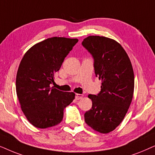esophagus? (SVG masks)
Listing matches in <instances>:
<instances>
[{
  "label": "esophagus",
  "mask_w": 155,
  "mask_h": 155,
  "mask_svg": "<svg viewBox=\"0 0 155 155\" xmlns=\"http://www.w3.org/2000/svg\"><path fill=\"white\" fill-rule=\"evenodd\" d=\"M84 97L83 94H76L75 98L76 100H79V99H81Z\"/></svg>",
  "instance_id": "34e87169"
}]
</instances>
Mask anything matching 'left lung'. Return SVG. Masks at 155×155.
<instances>
[{
    "label": "left lung",
    "mask_w": 155,
    "mask_h": 155,
    "mask_svg": "<svg viewBox=\"0 0 155 155\" xmlns=\"http://www.w3.org/2000/svg\"><path fill=\"white\" fill-rule=\"evenodd\" d=\"M82 45L94 57L96 76L102 82L98 95L88 96L92 108L84 119L94 130L108 133L120 124L130 106L135 84L133 66L123 47L113 39L88 36Z\"/></svg>",
    "instance_id": "left-lung-1"
}]
</instances>
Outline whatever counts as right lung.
<instances>
[{"instance_id":"right-lung-1","label":"right lung","mask_w":155,"mask_h":155,"mask_svg":"<svg viewBox=\"0 0 155 155\" xmlns=\"http://www.w3.org/2000/svg\"><path fill=\"white\" fill-rule=\"evenodd\" d=\"M78 39L48 38L29 49L16 76V93L22 112L33 126L44 129L62 120L64 109L75 98L73 92L51 87L54 74Z\"/></svg>"}]
</instances>
